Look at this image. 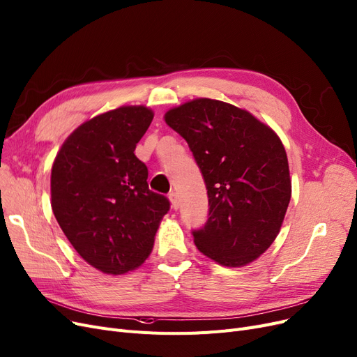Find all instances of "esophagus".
<instances>
[{"label": "esophagus", "mask_w": 357, "mask_h": 357, "mask_svg": "<svg viewBox=\"0 0 357 357\" xmlns=\"http://www.w3.org/2000/svg\"><path fill=\"white\" fill-rule=\"evenodd\" d=\"M169 200H170L172 208H174V210H178V208H179V197H178L176 192L169 194Z\"/></svg>", "instance_id": "1"}]
</instances>
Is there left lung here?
Segmentation results:
<instances>
[{
  "instance_id": "left-lung-1",
  "label": "left lung",
  "mask_w": 357,
  "mask_h": 357,
  "mask_svg": "<svg viewBox=\"0 0 357 357\" xmlns=\"http://www.w3.org/2000/svg\"><path fill=\"white\" fill-rule=\"evenodd\" d=\"M166 123L190 145L204 178L208 219L194 244L227 268L256 260L275 241L291 199L284 145L275 130L229 102L195 98Z\"/></svg>"
}]
</instances>
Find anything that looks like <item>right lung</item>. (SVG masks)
Instances as JSON below:
<instances>
[{"label":"right lung","instance_id":"obj_1","mask_svg":"<svg viewBox=\"0 0 357 357\" xmlns=\"http://www.w3.org/2000/svg\"><path fill=\"white\" fill-rule=\"evenodd\" d=\"M153 117L145 105L101 113L66 138L52 163V213L77 255L102 273L139 268L170 207L149 190L147 166L134 154Z\"/></svg>","mask_w":357,"mask_h":357}]
</instances>
